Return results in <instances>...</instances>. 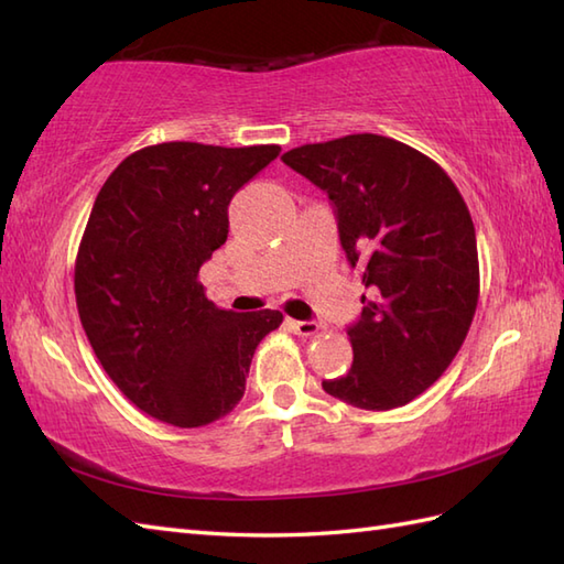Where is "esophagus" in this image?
I'll return each instance as SVG.
<instances>
[{
  "label": "esophagus",
  "mask_w": 564,
  "mask_h": 564,
  "mask_svg": "<svg viewBox=\"0 0 564 564\" xmlns=\"http://www.w3.org/2000/svg\"><path fill=\"white\" fill-rule=\"evenodd\" d=\"M289 327L297 334V337H313L317 334V322H301V319H289Z\"/></svg>",
  "instance_id": "1"
}]
</instances>
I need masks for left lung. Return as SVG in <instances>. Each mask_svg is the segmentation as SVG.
Segmentation results:
<instances>
[{
    "mask_svg": "<svg viewBox=\"0 0 564 564\" xmlns=\"http://www.w3.org/2000/svg\"><path fill=\"white\" fill-rule=\"evenodd\" d=\"M327 191L364 313L349 327L351 370L322 388L358 410L388 412L443 376L480 297L475 225L451 176L419 150L358 133L281 158Z\"/></svg>",
    "mask_w": 564,
    "mask_h": 564,
    "instance_id": "1",
    "label": "left lung"
}]
</instances>
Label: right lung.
Instances as JSON below:
<instances>
[{"label":"right lung","instance_id":"add662e5","mask_svg":"<svg viewBox=\"0 0 564 564\" xmlns=\"http://www.w3.org/2000/svg\"><path fill=\"white\" fill-rule=\"evenodd\" d=\"M279 152L162 142L128 154L94 200L75 261L82 327L118 390L164 424L230 414L259 341L283 322L215 307L198 281L232 196Z\"/></svg>","mask_w":564,"mask_h":564}]
</instances>
